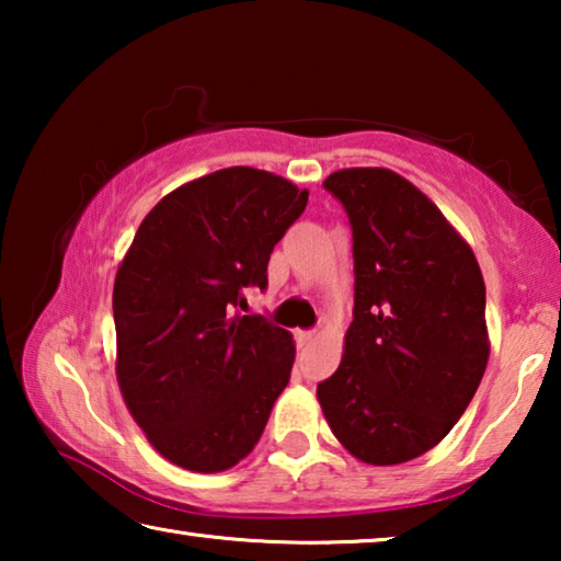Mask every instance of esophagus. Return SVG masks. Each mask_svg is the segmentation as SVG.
I'll use <instances>...</instances> for the list:
<instances>
[{
	"instance_id": "34e87169",
	"label": "esophagus",
	"mask_w": 561,
	"mask_h": 561,
	"mask_svg": "<svg viewBox=\"0 0 561 561\" xmlns=\"http://www.w3.org/2000/svg\"><path fill=\"white\" fill-rule=\"evenodd\" d=\"M317 339V331H297V341H299V346H307V344H311V341Z\"/></svg>"
}]
</instances>
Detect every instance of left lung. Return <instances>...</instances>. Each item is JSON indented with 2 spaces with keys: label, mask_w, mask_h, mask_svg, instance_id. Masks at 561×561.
<instances>
[{
  "label": "left lung",
  "mask_w": 561,
  "mask_h": 561,
  "mask_svg": "<svg viewBox=\"0 0 561 561\" xmlns=\"http://www.w3.org/2000/svg\"><path fill=\"white\" fill-rule=\"evenodd\" d=\"M354 240V321L317 388L344 448L371 465L413 460L460 421L488 366L485 282L462 237L386 168L331 173Z\"/></svg>",
  "instance_id": "obj_1"
}]
</instances>
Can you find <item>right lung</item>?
<instances>
[{
	"instance_id": "1",
	"label": "right lung",
	"mask_w": 561,
	"mask_h": 561,
	"mask_svg": "<svg viewBox=\"0 0 561 561\" xmlns=\"http://www.w3.org/2000/svg\"><path fill=\"white\" fill-rule=\"evenodd\" d=\"M309 193L254 168H225L163 197L113 284L118 383L153 448L220 472L257 445L289 383L291 334L240 314Z\"/></svg>"
}]
</instances>
